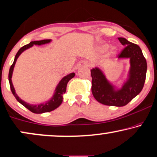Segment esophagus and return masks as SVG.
Returning a JSON list of instances; mask_svg holds the SVG:
<instances>
[{"instance_id": "obj_1", "label": "esophagus", "mask_w": 157, "mask_h": 157, "mask_svg": "<svg viewBox=\"0 0 157 157\" xmlns=\"http://www.w3.org/2000/svg\"><path fill=\"white\" fill-rule=\"evenodd\" d=\"M90 66L89 63L87 61H82L79 63L78 65H77V69L82 68V67H88Z\"/></svg>"}]
</instances>
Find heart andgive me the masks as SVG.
<instances>
[{"instance_id": "obj_1", "label": "heart", "mask_w": 157, "mask_h": 157, "mask_svg": "<svg viewBox=\"0 0 157 157\" xmlns=\"http://www.w3.org/2000/svg\"><path fill=\"white\" fill-rule=\"evenodd\" d=\"M102 48H103V50H105V49H106L107 48V45H104V46L102 47Z\"/></svg>"}]
</instances>
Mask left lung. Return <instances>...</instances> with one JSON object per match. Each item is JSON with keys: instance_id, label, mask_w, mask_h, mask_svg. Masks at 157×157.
<instances>
[{"instance_id": "8db88e82", "label": "left lung", "mask_w": 157, "mask_h": 157, "mask_svg": "<svg viewBox=\"0 0 157 157\" xmlns=\"http://www.w3.org/2000/svg\"><path fill=\"white\" fill-rule=\"evenodd\" d=\"M118 40L125 46L118 58L129 59L130 62L129 77L122 88L115 90L101 70L97 67L90 70L93 96L97 101L106 106H125L140 93L146 80L147 63L140 48L124 37H118Z\"/></svg>"}]
</instances>
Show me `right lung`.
<instances>
[{"mask_svg":"<svg viewBox=\"0 0 157 157\" xmlns=\"http://www.w3.org/2000/svg\"><path fill=\"white\" fill-rule=\"evenodd\" d=\"M50 42H51V40H42L32 41V42L29 43V44L24 45L23 47H21V48L19 49L17 54H16L14 61H13V64L11 66V67H10V69H9V81L10 84V88H11V92H12L13 95L14 96L16 99H17L18 101L21 104H22L24 106L26 107V108H27V109H29L30 112L35 113V114H42V113H45V112H49L56 109V108H58L63 101V94L66 92L67 83H68L69 81L72 78H73L75 75V73L73 72L68 75H67V76H65L64 77H63V78L61 79V80L59 82V85H57L56 88L55 90L54 95L53 96L52 98H51L50 101H48L43 103V104H40L38 105H33V104H27V103L24 101L21 100V99L17 96V93L15 92L14 88H13V86L12 81H11V77H12L13 67L15 66L16 61H17L18 57L19 56V55H20L24 51L27 50V48L32 47L33 45H40L45 44V43H48Z\"/></svg>","mask_w":157,"mask_h":157,"instance_id":"add662e5","label":"right lung"}]
</instances>
